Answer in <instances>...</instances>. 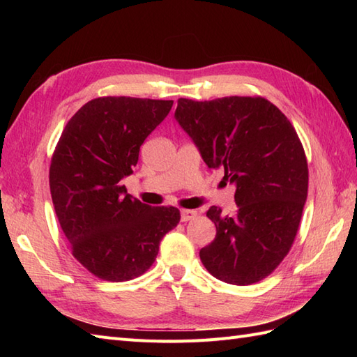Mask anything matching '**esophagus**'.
<instances>
[{"mask_svg":"<svg viewBox=\"0 0 357 357\" xmlns=\"http://www.w3.org/2000/svg\"><path fill=\"white\" fill-rule=\"evenodd\" d=\"M196 211L195 210H181V221L183 222H188V221H192V219H195L196 218Z\"/></svg>","mask_w":357,"mask_h":357,"instance_id":"34e87169","label":"esophagus"}]
</instances>
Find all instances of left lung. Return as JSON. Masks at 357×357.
<instances>
[{"mask_svg":"<svg viewBox=\"0 0 357 357\" xmlns=\"http://www.w3.org/2000/svg\"><path fill=\"white\" fill-rule=\"evenodd\" d=\"M174 119L208 169H224L236 187L233 216L210 207L216 238L201 248L216 279L250 285L268 276L290 252L308 190L307 158L290 121L265 98L213 101L179 98Z\"/></svg>","mask_w":357,"mask_h":357,"instance_id":"left-lung-1","label":"left lung"}]
</instances>
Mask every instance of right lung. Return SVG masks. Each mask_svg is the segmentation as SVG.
Listing matches in <instances>:
<instances>
[{
    "label": "right lung",
    "instance_id": "obj_1",
    "mask_svg": "<svg viewBox=\"0 0 357 357\" xmlns=\"http://www.w3.org/2000/svg\"><path fill=\"white\" fill-rule=\"evenodd\" d=\"M173 101L96 98L75 113L52 156L49 183L59 225L79 264L110 282L146 273L174 207H150L127 193L139 147L169 115Z\"/></svg>",
    "mask_w": 357,
    "mask_h": 357
}]
</instances>
